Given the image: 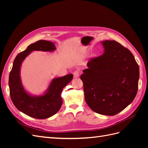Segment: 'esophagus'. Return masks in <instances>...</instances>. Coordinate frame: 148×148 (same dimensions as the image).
<instances>
[{
  "label": "esophagus",
  "instance_id": "1",
  "mask_svg": "<svg viewBox=\"0 0 148 148\" xmlns=\"http://www.w3.org/2000/svg\"><path fill=\"white\" fill-rule=\"evenodd\" d=\"M80 72H81V71H80V70L79 69H75L74 72H73V76L75 78H77V77H79V75H80Z\"/></svg>",
  "mask_w": 148,
  "mask_h": 148
}]
</instances>
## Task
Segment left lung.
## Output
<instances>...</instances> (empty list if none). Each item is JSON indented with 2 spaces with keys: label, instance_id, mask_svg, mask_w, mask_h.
Masks as SVG:
<instances>
[{
  "label": "left lung",
  "instance_id": "8db88e82",
  "mask_svg": "<svg viewBox=\"0 0 148 148\" xmlns=\"http://www.w3.org/2000/svg\"><path fill=\"white\" fill-rule=\"evenodd\" d=\"M104 52L92 58L80 78L85 101L96 113L115 115L133 102L140 77L139 66L132 52L115 41L101 42Z\"/></svg>",
  "mask_w": 148,
  "mask_h": 148
}]
</instances>
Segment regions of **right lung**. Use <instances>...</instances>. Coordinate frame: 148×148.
Instances as JSON below:
<instances>
[{"label":"right lung","instance_id":"right-lung-1","mask_svg":"<svg viewBox=\"0 0 148 148\" xmlns=\"http://www.w3.org/2000/svg\"><path fill=\"white\" fill-rule=\"evenodd\" d=\"M56 49L53 42L40 40L31 44L25 51L19 53L13 61L8 79L10 98L17 109L29 117L44 119L56 114L62 104L60 96L62 89L73 77L72 74H69L53 79L49 85L47 92L42 96H31L25 91L20 77L22 62L33 51L51 52Z\"/></svg>","mask_w":148,"mask_h":148}]
</instances>
